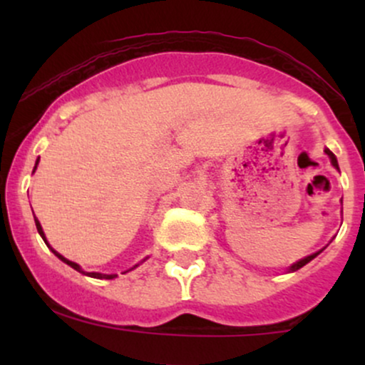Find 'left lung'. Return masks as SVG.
<instances>
[{
    "mask_svg": "<svg viewBox=\"0 0 365 365\" xmlns=\"http://www.w3.org/2000/svg\"><path fill=\"white\" fill-rule=\"evenodd\" d=\"M324 153H326V154H328V156L331 158V163H333V166H334V168H336V170H338V161H336V156H334V154H333V153H331V150H329V149H324ZM319 252H321V250H319ZM319 252H316V254H312V255H307V257H305V259H302V261L295 262V264H293V266H290V271H297V269H300V267H302V266H305V264H307V262H311V261H312V259H314V257H316V255H317V254H319Z\"/></svg>",
    "mask_w": 365,
    "mask_h": 365,
    "instance_id": "obj_1",
    "label": "left lung"
}]
</instances>
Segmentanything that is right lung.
<instances>
[{"label":"right lung","instance_id":"obj_1","mask_svg":"<svg viewBox=\"0 0 365 365\" xmlns=\"http://www.w3.org/2000/svg\"><path fill=\"white\" fill-rule=\"evenodd\" d=\"M37 163H39V159H37V161H36V166H34V170L37 168ZM34 220H36L37 232H39V235L43 237V240L46 242V237H44V232H43V228H41V223H39V221H37V217H36V216H34ZM46 244H48V242H46ZM49 249H51V247H49ZM51 250H53V252H54V255H58V257L61 259L63 262H66V264H68V266H72L73 269H77V271H78V273H83V271L81 269V266H78V264H75V262H72V261H68V259H65V257H63L61 254H58L56 250H54V249H51ZM83 274H86V273H83ZM87 276H91V278H99V279H113V278H116V274H101V273H87Z\"/></svg>","mask_w":365,"mask_h":365}]
</instances>
